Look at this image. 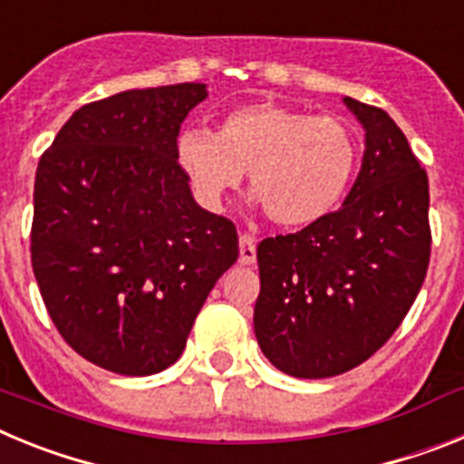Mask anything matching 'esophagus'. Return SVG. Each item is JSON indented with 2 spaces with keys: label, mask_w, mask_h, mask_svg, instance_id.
Listing matches in <instances>:
<instances>
[{
  "label": "esophagus",
  "mask_w": 464,
  "mask_h": 464,
  "mask_svg": "<svg viewBox=\"0 0 464 464\" xmlns=\"http://www.w3.org/2000/svg\"><path fill=\"white\" fill-rule=\"evenodd\" d=\"M239 262L241 265H253L256 262V239L253 237H239Z\"/></svg>",
  "instance_id": "obj_1"
}]
</instances>
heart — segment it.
<instances>
[{"label": "heart", "instance_id": "heart-1", "mask_svg": "<svg viewBox=\"0 0 464 464\" xmlns=\"http://www.w3.org/2000/svg\"><path fill=\"white\" fill-rule=\"evenodd\" d=\"M174 155L207 208L223 207L248 169V183L269 218L281 227H304L343 199L360 141L343 118L262 102L227 111L216 134L204 127L181 130Z\"/></svg>", "mask_w": 464, "mask_h": 464}]
</instances>
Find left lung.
I'll return each mask as SVG.
<instances>
[{
  "label": "left lung",
  "instance_id": "1",
  "mask_svg": "<svg viewBox=\"0 0 464 464\" xmlns=\"http://www.w3.org/2000/svg\"><path fill=\"white\" fill-rule=\"evenodd\" d=\"M343 104L364 127V155L342 208L257 246V343L297 379L337 376L372 358L404 321L430 265L428 174L383 109Z\"/></svg>",
  "mask_w": 464,
  "mask_h": 464
}]
</instances>
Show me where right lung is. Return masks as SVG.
I'll return each instance as SVG.
<instances>
[{"mask_svg":"<svg viewBox=\"0 0 464 464\" xmlns=\"http://www.w3.org/2000/svg\"><path fill=\"white\" fill-rule=\"evenodd\" d=\"M207 94L179 83L85 104L39 160L32 269L57 332L102 370L174 364L239 257L235 223L195 202L174 155Z\"/></svg>","mask_w":464,"mask_h":464,"instance_id":"obj_1","label":"right lung"}]
</instances>
